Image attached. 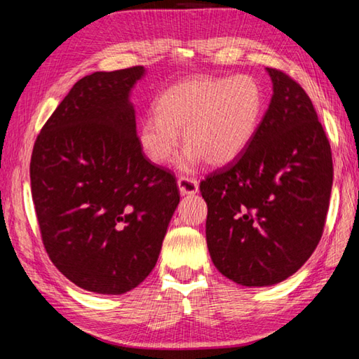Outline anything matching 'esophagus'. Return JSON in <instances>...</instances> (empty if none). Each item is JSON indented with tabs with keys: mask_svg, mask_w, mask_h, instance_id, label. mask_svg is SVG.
<instances>
[{
	"mask_svg": "<svg viewBox=\"0 0 359 359\" xmlns=\"http://www.w3.org/2000/svg\"><path fill=\"white\" fill-rule=\"evenodd\" d=\"M179 190L182 194H194L198 193V188H199V182L196 179L190 177V175H180L179 180Z\"/></svg>",
	"mask_w": 359,
	"mask_h": 359,
	"instance_id": "34e87169",
	"label": "esophagus"
}]
</instances>
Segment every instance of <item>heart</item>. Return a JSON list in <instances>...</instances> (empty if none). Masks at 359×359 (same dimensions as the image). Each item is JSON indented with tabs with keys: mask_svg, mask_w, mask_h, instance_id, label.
<instances>
[{
	"mask_svg": "<svg viewBox=\"0 0 359 359\" xmlns=\"http://www.w3.org/2000/svg\"><path fill=\"white\" fill-rule=\"evenodd\" d=\"M156 112L145 115L139 141L158 165L171 160L179 130L188 145L184 169L204 158L212 166L234 161L250 142L263 120L266 92L257 77H193L174 83L156 100Z\"/></svg>",
	"mask_w": 359,
	"mask_h": 359,
	"instance_id": "1",
	"label": "heart"
}]
</instances>
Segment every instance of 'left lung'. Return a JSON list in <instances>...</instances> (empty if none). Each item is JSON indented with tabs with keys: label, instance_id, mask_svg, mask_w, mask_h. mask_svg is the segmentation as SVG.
Returning a JSON list of instances; mask_svg holds the SVG:
<instances>
[{
	"label": "left lung",
	"instance_id": "1",
	"mask_svg": "<svg viewBox=\"0 0 359 359\" xmlns=\"http://www.w3.org/2000/svg\"><path fill=\"white\" fill-rule=\"evenodd\" d=\"M269 109L250 145L205 177V239L224 277L267 287L293 276L323 234L332 155L309 95L287 72L267 68Z\"/></svg>",
	"mask_w": 359,
	"mask_h": 359
}]
</instances>
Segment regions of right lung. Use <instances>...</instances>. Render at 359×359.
Returning a JSON list of instances; mask_svg holds the SVG:
<instances>
[{"label":"right lung","instance_id":"obj_1","mask_svg":"<svg viewBox=\"0 0 359 359\" xmlns=\"http://www.w3.org/2000/svg\"><path fill=\"white\" fill-rule=\"evenodd\" d=\"M144 66L74 83L36 137L29 179L42 244L72 283L101 294L154 269L180 201L175 175L150 163L130 92Z\"/></svg>","mask_w":359,"mask_h":359}]
</instances>
